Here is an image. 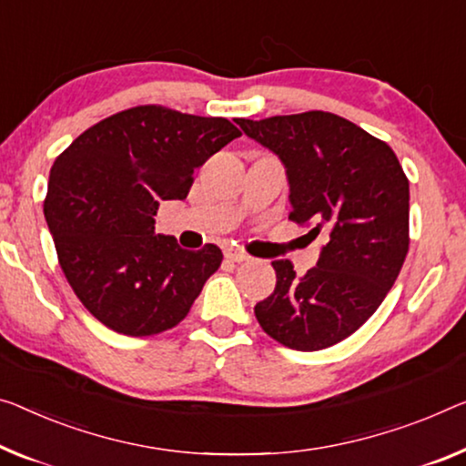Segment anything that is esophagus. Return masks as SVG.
<instances>
[{"label":"esophagus","instance_id":"esophagus-1","mask_svg":"<svg viewBox=\"0 0 466 466\" xmlns=\"http://www.w3.org/2000/svg\"><path fill=\"white\" fill-rule=\"evenodd\" d=\"M225 256H227L231 262H249V260H252V256L243 252V249H235V248L225 249Z\"/></svg>","mask_w":466,"mask_h":466}]
</instances>
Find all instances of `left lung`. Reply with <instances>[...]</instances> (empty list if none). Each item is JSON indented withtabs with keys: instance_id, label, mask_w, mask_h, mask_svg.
Wrapping results in <instances>:
<instances>
[{
	"instance_id": "left-lung-1",
	"label": "left lung",
	"mask_w": 466,
	"mask_h": 466,
	"mask_svg": "<svg viewBox=\"0 0 466 466\" xmlns=\"http://www.w3.org/2000/svg\"><path fill=\"white\" fill-rule=\"evenodd\" d=\"M273 152L289 185V218L323 233L302 277L275 260V291L254 306L270 338L299 352L346 339L373 317L408 252V178L388 143L331 112L235 120Z\"/></svg>"
}]
</instances>
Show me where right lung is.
<instances>
[{"label": "right lung", "mask_w": 466, "mask_h": 466, "mask_svg": "<svg viewBox=\"0 0 466 466\" xmlns=\"http://www.w3.org/2000/svg\"><path fill=\"white\" fill-rule=\"evenodd\" d=\"M227 118L137 106L93 125L56 158L43 204L60 267L99 323L143 338L173 329L223 260L156 235L164 199H185L196 168L239 137Z\"/></svg>", "instance_id": "obj_1"}]
</instances>
